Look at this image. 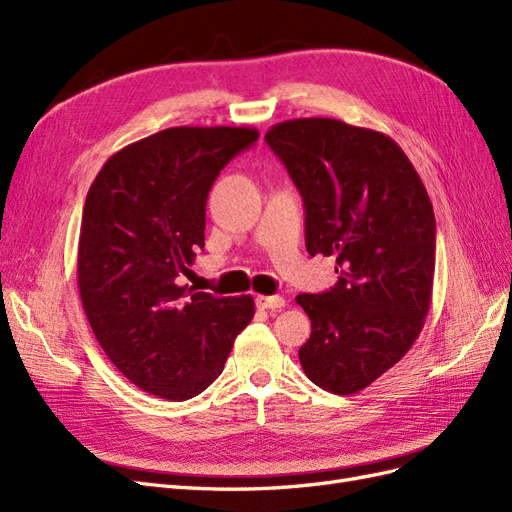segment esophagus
I'll use <instances>...</instances> for the list:
<instances>
[{
	"instance_id": "34e87169",
	"label": "esophagus",
	"mask_w": 512,
	"mask_h": 512,
	"mask_svg": "<svg viewBox=\"0 0 512 512\" xmlns=\"http://www.w3.org/2000/svg\"><path fill=\"white\" fill-rule=\"evenodd\" d=\"M256 305L260 309H282L286 301L284 297H265V294H260V297H256Z\"/></svg>"
}]
</instances>
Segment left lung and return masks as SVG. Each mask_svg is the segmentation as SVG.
Returning a JSON list of instances; mask_svg holds the SVG:
<instances>
[{"label": "left lung", "mask_w": 512, "mask_h": 512, "mask_svg": "<svg viewBox=\"0 0 512 512\" xmlns=\"http://www.w3.org/2000/svg\"><path fill=\"white\" fill-rule=\"evenodd\" d=\"M305 205V247L335 256L337 284L299 294L312 320L305 376L352 395L404 359L423 331L436 269V218L416 168L391 136L329 117L265 134Z\"/></svg>", "instance_id": "left-lung-1"}]
</instances>
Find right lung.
Listing matches in <instances>:
<instances>
[{
    "label": "right lung",
    "mask_w": 512,
    "mask_h": 512,
    "mask_svg": "<svg viewBox=\"0 0 512 512\" xmlns=\"http://www.w3.org/2000/svg\"><path fill=\"white\" fill-rule=\"evenodd\" d=\"M256 128L179 126L113 153L85 198L76 277L85 316L111 363L170 401L222 374L254 299L181 286L205 247L207 196Z\"/></svg>",
    "instance_id": "obj_1"
}]
</instances>
